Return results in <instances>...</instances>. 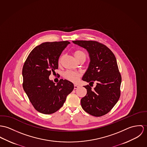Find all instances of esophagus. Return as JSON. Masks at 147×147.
Returning <instances> with one entry per match:
<instances>
[{
    "mask_svg": "<svg viewBox=\"0 0 147 147\" xmlns=\"http://www.w3.org/2000/svg\"><path fill=\"white\" fill-rule=\"evenodd\" d=\"M78 87H79V86H77V85H76V84H75V85L74 86V89H77Z\"/></svg>",
    "mask_w": 147,
    "mask_h": 147,
    "instance_id": "34e87169",
    "label": "esophagus"
}]
</instances>
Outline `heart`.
Instances as JSON below:
<instances>
[{"label":"heart","mask_w":147,"mask_h":147,"mask_svg":"<svg viewBox=\"0 0 147 147\" xmlns=\"http://www.w3.org/2000/svg\"><path fill=\"white\" fill-rule=\"evenodd\" d=\"M74 55L77 60L78 61L81 59H84L86 60V53L82 50H76L74 52ZM62 57H61L59 60V62L60 63ZM64 77L66 80L69 81L76 83L78 81L80 78L81 77V74L80 73L74 71H67L64 74Z\"/></svg>","instance_id":"b5f03b06"}]
</instances>
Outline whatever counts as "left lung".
<instances>
[{"label": "left lung", "mask_w": 147, "mask_h": 147, "mask_svg": "<svg viewBox=\"0 0 147 147\" xmlns=\"http://www.w3.org/2000/svg\"><path fill=\"white\" fill-rule=\"evenodd\" d=\"M73 42L87 50L90 57L88 69L82 80L89 82L84 86L86 95L82 98L84 111L95 117L109 112L121 95V76L113 53L105 45L94 40H76ZM95 81L97 85L92 88Z\"/></svg>", "instance_id": "left-lung-1"}]
</instances>
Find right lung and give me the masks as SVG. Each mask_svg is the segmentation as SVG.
I'll use <instances>...</instances> for the list:
<instances>
[{
	"label": "right lung",
	"mask_w": 147,
	"mask_h": 147,
	"mask_svg": "<svg viewBox=\"0 0 147 147\" xmlns=\"http://www.w3.org/2000/svg\"><path fill=\"white\" fill-rule=\"evenodd\" d=\"M68 41L45 42L36 46L28 56L22 68L23 88L34 108L50 114L64 105L74 84L61 79L56 85L49 80L51 72L58 69L59 59Z\"/></svg>",
	"instance_id": "right-lung-1"
}]
</instances>
